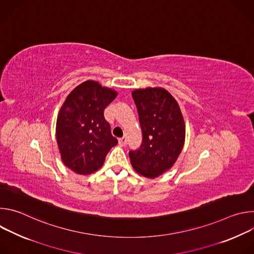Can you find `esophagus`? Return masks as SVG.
Listing matches in <instances>:
<instances>
[{
    "label": "esophagus",
    "mask_w": 254,
    "mask_h": 254,
    "mask_svg": "<svg viewBox=\"0 0 254 254\" xmlns=\"http://www.w3.org/2000/svg\"><path fill=\"white\" fill-rule=\"evenodd\" d=\"M119 143H120V146H122V147H125L126 144H127V137H126V136H124V137H121V138L119 139Z\"/></svg>",
    "instance_id": "esophagus-1"
}]
</instances>
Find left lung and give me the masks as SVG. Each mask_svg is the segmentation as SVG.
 Wrapping results in <instances>:
<instances>
[{
  "instance_id": "8db88e82",
  "label": "left lung",
  "mask_w": 254,
  "mask_h": 254,
  "mask_svg": "<svg viewBox=\"0 0 254 254\" xmlns=\"http://www.w3.org/2000/svg\"><path fill=\"white\" fill-rule=\"evenodd\" d=\"M142 141L129 151L132 168L148 178H156L169 170L185 141V124L175 98L163 88L137 89L132 93Z\"/></svg>"
}]
</instances>
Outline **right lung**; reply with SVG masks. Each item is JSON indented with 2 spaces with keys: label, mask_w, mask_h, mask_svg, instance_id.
Instances as JSON below:
<instances>
[{
  "label": "right lung",
  "mask_w": 254,
  "mask_h": 254,
  "mask_svg": "<svg viewBox=\"0 0 254 254\" xmlns=\"http://www.w3.org/2000/svg\"><path fill=\"white\" fill-rule=\"evenodd\" d=\"M117 96L113 89L88 80L70 92L58 115L56 138L63 163L80 175L97 171L118 143L104 108Z\"/></svg>",
  "instance_id": "obj_1"
}]
</instances>
